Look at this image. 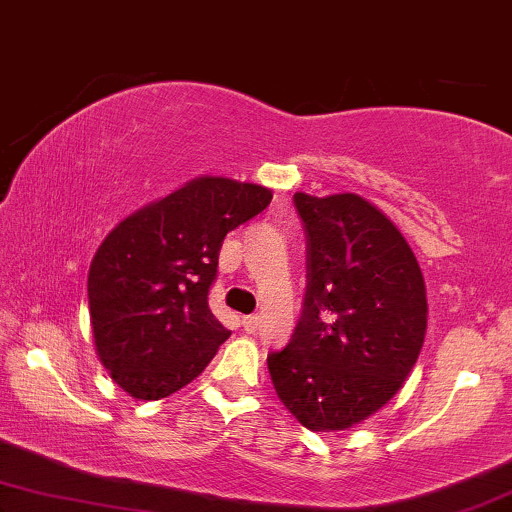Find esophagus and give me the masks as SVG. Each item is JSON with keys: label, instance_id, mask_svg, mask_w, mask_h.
I'll return each mask as SVG.
<instances>
[{"label": "esophagus", "instance_id": "obj_1", "mask_svg": "<svg viewBox=\"0 0 512 512\" xmlns=\"http://www.w3.org/2000/svg\"><path fill=\"white\" fill-rule=\"evenodd\" d=\"M241 325L248 331V334H255V331L259 329V318L257 315H248V318L241 320Z\"/></svg>", "mask_w": 512, "mask_h": 512}]
</instances>
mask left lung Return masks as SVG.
<instances>
[{
  "label": "left lung",
  "instance_id": "left-lung-1",
  "mask_svg": "<svg viewBox=\"0 0 512 512\" xmlns=\"http://www.w3.org/2000/svg\"><path fill=\"white\" fill-rule=\"evenodd\" d=\"M294 204L308 234L304 313L266 357L283 406L311 431H345L397 394L427 334V287L399 227L355 192Z\"/></svg>",
  "mask_w": 512,
  "mask_h": 512
}]
</instances>
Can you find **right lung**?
Listing matches in <instances>:
<instances>
[{
    "label": "right lung",
    "mask_w": 512,
    "mask_h": 512,
    "mask_svg": "<svg viewBox=\"0 0 512 512\" xmlns=\"http://www.w3.org/2000/svg\"><path fill=\"white\" fill-rule=\"evenodd\" d=\"M273 192L227 176H197L120 220L88 271L99 362L141 401L192 383L232 331L208 308L227 232L255 218Z\"/></svg>",
    "instance_id": "right-lung-1"
}]
</instances>
